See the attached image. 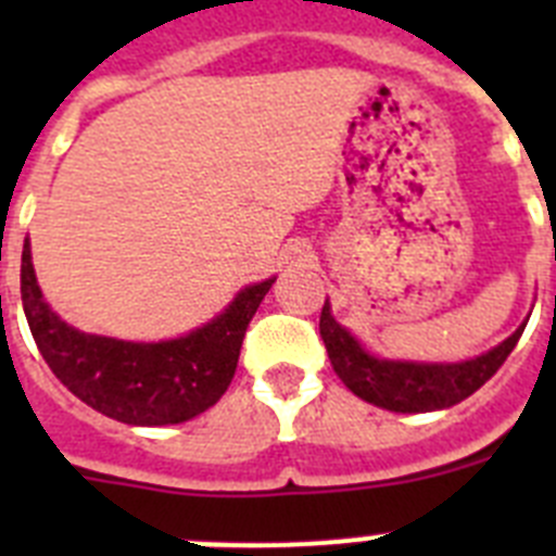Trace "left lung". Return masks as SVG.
Here are the masks:
<instances>
[{
  "mask_svg": "<svg viewBox=\"0 0 556 556\" xmlns=\"http://www.w3.org/2000/svg\"><path fill=\"white\" fill-rule=\"evenodd\" d=\"M523 328L527 326H520L498 348L481 353L470 362H459V365H412V362H387V358L370 356L345 328L333 320L328 303L323 306L320 314V337L326 342L333 372L342 378V384L353 395L390 412L445 409V406H454L468 395H473L507 362L513 348L518 345Z\"/></svg>",
  "mask_w": 556,
  "mask_h": 556,
  "instance_id": "1",
  "label": "left lung"
}]
</instances>
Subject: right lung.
<instances>
[{"label": "right lung", "instance_id": "1", "mask_svg": "<svg viewBox=\"0 0 556 556\" xmlns=\"http://www.w3.org/2000/svg\"><path fill=\"white\" fill-rule=\"evenodd\" d=\"M275 278L242 289L208 326L169 342H122L80 333L43 303L29 244L22 253V303L49 370L83 404L130 426H169L214 406L236 372L242 339Z\"/></svg>", "mask_w": 556, "mask_h": 556}]
</instances>
